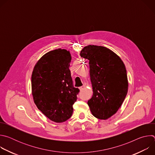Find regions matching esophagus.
Instances as JSON below:
<instances>
[{"mask_svg":"<svg viewBox=\"0 0 155 155\" xmlns=\"http://www.w3.org/2000/svg\"><path fill=\"white\" fill-rule=\"evenodd\" d=\"M84 88V86H81V87H79V90H80V91H82L83 89Z\"/></svg>","mask_w":155,"mask_h":155,"instance_id":"obj_1","label":"esophagus"}]
</instances>
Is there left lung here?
<instances>
[{"instance_id":"8db88e82","label":"left lung","mask_w":155,"mask_h":155,"mask_svg":"<svg viewBox=\"0 0 155 155\" xmlns=\"http://www.w3.org/2000/svg\"><path fill=\"white\" fill-rule=\"evenodd\" d=\"M80 56L89 60L93 95L87 104L94 117L107 120L117 113L127 93L125 65L116 53L102 46H86Z\"/></svg>"}]
</instances>
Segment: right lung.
<instances>
[{"instance_id":"1","label":"right lung","mask_w":155,"mask_h":155,"mask_svg":"<svg viewBox=\"0 0 155 155\" xmlns=\"http://www.w3.org/2000/svg\"><path fill=\"white\" fill-rule=\"evenodd\" d=\"M69 51L58 48L44 54L35 65L31 77L35 104L56 123L69 119L80 90L73 86Z\"/></svg>"}]
</instances>
